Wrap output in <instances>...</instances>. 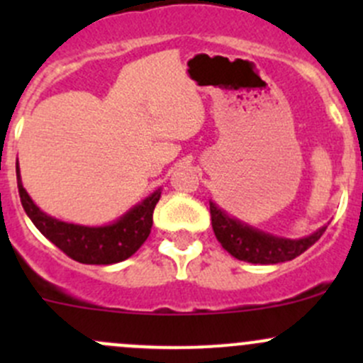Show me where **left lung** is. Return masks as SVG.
<instances>
[{
    "instance_id": "left-lung-1",
    "label": "left lung",
    "mask_w": 363,
    "mask_h": 363,
    "mask_svg": "<svg viewBox=\"0 0 363 363\" xmlns=\"http://www.w3.org/2000/svg\"><path fill=\"white\" fill-rule=\"evenodd\" d=\"M211 219L214 235L223 246V250L228 251L237 259L259 263V265L290 262V259L302 255L306 250H309L327 230V226H323L316 233L300 240L279 239V237L258 232V230H252L251 226L242 225L237 219L228 218L221 208L216 207L212 202Z\"/></svg>"
}]
</instances>
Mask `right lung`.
I'll use <instances>...</instances> for the list:
<instances>
[{"label": "right lung", "mask_w": 363, "mask_h": 363, "mask_svg": "<svg viewBox=\"0 0 363 363\" xmlns=\"http://www.w3.org/2000/svg\"><path fill=\"white\" fill-rule=\"evenodd\" d=\"M17 188L26 214L33 225L60 247L65 255L86 265H111L123 262L140 250L152 228V212L160 202L161 191L152 193L149 199L131 208L117 223L108 226H80L63 223L43 214L26 193L17 164Z\"/></svg>", "instance_id": "1"}]
</instances>
